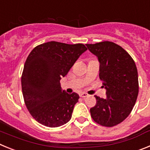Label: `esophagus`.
I'll use <instances>...</instances> for the list:
<instances>
[{
    "label": "esophagus",
    "instance_id": "esophagus-1",
    "mask_svg": "<svg viewBox=\"0 0 150 150\" xmlns=\"http://www.w3.org/2000/svg\"><path fill=\"white\" fill-rule=\"evenodd\" d=\"M79 95H80V97H81V98H86V97H88V94L85 93V92H83V93H81Z\"/></svg>",
    "mask_w": 150,
    "mask_h": 150
}]
</instances>
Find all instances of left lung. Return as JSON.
Instances as JSON below:
<instances>
[{
    "instance_id": "8db88e82",
    "label": "left lung",
    "mask_w": 150,
    "mask_h": 150,
    "mask_svg": "<svg viewBox=\"0 0 150 150\" xmlns=\"http://www.w3.org/2000/svg\"><path fill=\"white\" fill-rule=\"evenodd\" d=\"M86 46L98 57L99 77L107 90L105 99L95 95L96 104L90 109L91 116L102 126H115L129 116L137 100V67L131 55L112 42L103 41Z\"/></svg>"
}]
</instances>
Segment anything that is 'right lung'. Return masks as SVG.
<instances>
[{
  "instance_id": "1",
  "label": "right lung",
  "mask_w": 150,
  "mask_h": 150,
  "mask_svg": "<svg viewBox=\"0 0 150 150\" xmlns=\"http://www.w3.org/2000/svg\"><path fill=\"white\" fill-rule=\"evenodd\" d=\"M86 50L82 43L50 41L30 52L21 82L25 104L36 121L50 128L70 121L79 97L75 92L68 94L62 90L60 80Z\"/></svg>"
}]
</instances>
